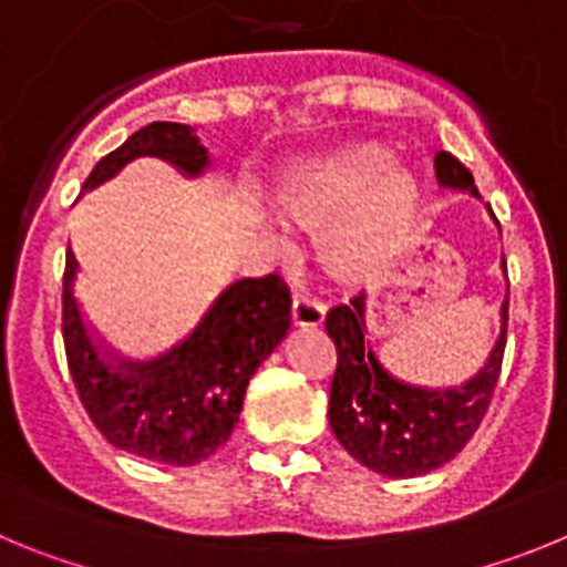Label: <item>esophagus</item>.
<instances>
[{
  "label": "esophagus",
  "instance_id": "obj_1",
  "mask_svg": "<svg viewBox=\"0 0 567 567\" xmlns=\"http://www.w3.org/2000/svg\"><path fill=\"white\" fill-rule=\"evenodd\" d=\"M323 318H327V307H323L318 298H312V295H295V303H292L295 327L315 329L323 323Z\"/></svg>",
  "mask_w": 567,
  "mask_h": 567
}]
</instances>
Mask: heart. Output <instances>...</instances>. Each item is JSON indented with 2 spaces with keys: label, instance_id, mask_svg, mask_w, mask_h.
I'll return each instance as SVG.
<instances>
[{
  "label": "heart",
  "instance_id": "b5f03b06",
  "mask_svg": "<svg viewBox=\"0 0 567 567\" xmlns=\"http://www.w3.org/2000/svg\"><path fill=\"white\" fill-rule=\"evenodd\" d=\"M287 221L320 229L318 252L334 278L374 269L412 227L423 193L378 144L309 155L289 164L272 189Z\"/></svg>",
  "mask_w": 567,
  "mask_h": 567
}]
</instances>
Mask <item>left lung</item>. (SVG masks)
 <instances>
[{
	"label": "left lung",
	"instance_id": "obj_1",
	"mask_svg": "<svg viewBox=\"0 0 567 567\" xmlns=\"http://www.w3.org/2000/svg\"><path fill=\"white\" fill-rule=\"evenodd\" d=\"M443 189L480 198L474 175L452 153L434 155ZM505 269V258H503ZM508 329V295L499 309V334L477 374L454 389H420L394 380L365 340V295L327 315V332L338 349L329 425L360 465L383 477H420L440 468L474 437L499 378Z\"/></svg>",
	"mask_w": 567,
	"mask_h": 567
}]
</instances>
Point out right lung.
<instances>
[{"label":"right lung","instance_id":"right-lung-1","mask_svg":"<svg viewBox=\"0 0 567 567\" xmlns=\"http://www.w3.org/2000/svg\"><path fill=\"white\" fill-rule=\"evenodd\" d=\"M142 155H155L202 175L209 150L195 127L153 122L93 167L84 193L122 173ZM76 255H68L62 334L70 374L99 432L122 452L150 463L195 465L221 449L238 423L249 378L292 323V298L278 275L235 280L209 303L193 332L147 363H122L84 323L73 295Z\"/></svg>","mask_w":567,"mask_h":567}]
</instances>
